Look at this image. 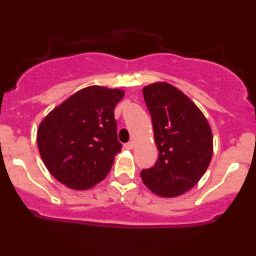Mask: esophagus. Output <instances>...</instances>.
Segmentation results:
<instances>
[{"instance_id":"esophagus-1","label":"esophagus","mask_w":256,"mask_h":256,"mask_svg":"<svg viewBox=\"0 0 256 256\" xmlns=\"http://www.w3.org/2000/svg\"><path fill=\"white\" fill-rule=\"evenodd\" d=\"M124 148L128 149V150H131V149L134 148V142H128V143H125Z\"/></svg>"}]
</instances>
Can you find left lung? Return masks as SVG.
Instances as JSON below:
<instances>
[{"label":"left lung","mask_w":256,"mask_h":256,"mask_svg":"<svg viewBox=\"0 0 256 256\" xmlns=\"http://www.w3.org/2000/svg\"><path fill=\"white\" fill-rule=\"evenodd\" d=\"M143 98L152 116L158 156L154 166L140 171V177L156 195H182L196 185L210 162V124L192 100L171 84L148 85Z\"/></svg>","instance_id":"1"}]
</instances>
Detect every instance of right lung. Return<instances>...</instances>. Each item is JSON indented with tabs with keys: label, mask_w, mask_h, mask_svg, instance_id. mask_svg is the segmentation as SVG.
I'll return each instance as SVG.
<instances>
[{
	"label": "right lung",
	"mask_w": 256,
	"mask_h": 256,
	"mask_svg": "<svg viewBox=\"0 0 256 256\" xmlns=\"http://www.w3.org/2000/svg\"><path fill=\"white\" fill-rule=\"evenodd\" d=\"M124 91L104 86L79 90L40 122L37 144L48 171L71 189L100 183L122 150L114 108Z\"/></svg>",
	"instance_id": "right-lung-1"
}]
</instances>
